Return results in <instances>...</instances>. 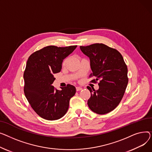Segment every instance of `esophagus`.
<instances>
[{
    "mask_svg": "<svg viewBox=\"0 0 152 152\" xmlns=\"http://www.w3.org/2000/svg\"><path fill=\"white\" fill-rule=\"evenodd\" d=\"M82 90V88H81V87H79V86H77V87H76V90H77V91H80V90Z\"/></svg>",
    "mask_w": 152,
    "mask_h": 152,
    "instance_id": "obj_1",
    "label": "esophagus"
}]
</instances>
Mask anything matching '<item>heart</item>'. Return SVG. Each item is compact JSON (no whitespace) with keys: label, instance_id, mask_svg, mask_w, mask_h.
<instances>
[{"label":"heart","instance_id":"heart-1","mask_svg":"<svg viewBox=\"0 0 152 152\" xmlns=\"http://www.w3.org/2000/svg\"><path fill=\"white\" fill-rule=\"evenodd\" d=\"M67 58H66L63 61H62V65H64L65 64H66V62H67Z\"/></svg>","mask_w":152,"mask_h":152}]
</instances>
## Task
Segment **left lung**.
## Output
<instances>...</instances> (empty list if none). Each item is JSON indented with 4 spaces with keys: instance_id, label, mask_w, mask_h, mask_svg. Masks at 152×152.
Wrapping results in <instances>:
<instances>
[{
    "instance_id": "8db88e82",
    "label": "left lung",
    "mask_w": 152,
    "mask_h": 152,
    "mask_svg": "<svg viewBox=\"0 0 152 152\" xmlns=\"http://www.w3.org/2000/svg\"><path fill=\"white\" fill-rule=\"evenodd\" d=\"M80 50L90 58L94 77L91 82L99 81L97 90L87 86L91 93L88 101L90 109L104 115L113 110L121 102L128 83V68L121 53L103 43L80 46Z\"/></svg>"
}]
</instances>
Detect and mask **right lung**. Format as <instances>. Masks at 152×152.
<instances>
[{"instance_id":"add662e5","label":"right lung","mask_w":152,"mask_h":152,"mask_svg":"<svg viewBox=\"0 0 152 152\" xmlns=\"http://www.w3.org/2000/svg\"><path fill=\"white\" fill-rule=\"evenodd\" d=\"M77 47H45L33 53L27 61L23 75L24 94L33 110L44 119L56 120L63 117L76 93L73 85L68 84L58 90L52 84L62 61Z\"/></svg>"}]
</instances>
